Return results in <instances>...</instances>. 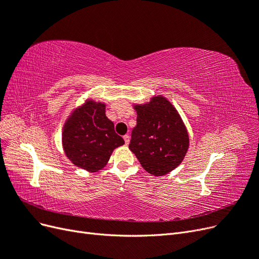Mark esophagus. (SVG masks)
Wrapping results in <instances>:
<instances>
[{
  "label": "esophagus",
  "mask_w": 259,
  "mask_h": 259,
  "mask_svg": "<svg viewBox=\"0 0 259 259\" xmlns=\"http://www.w3.org/2000/svg\"><path fill=\"white\" fill-rule=\"evenodd\" d=\"M123 138H124V142H125V144H128L130 143V135L128 134H126V135H124L123 136Z\"/></svg>",
  "instance_id": "obj_1"
}]
</instances>
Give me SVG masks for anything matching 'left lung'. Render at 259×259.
Segmentation results:
<instances>
[{
  "mask_svg": "<svg viewBox=\"0 0 259 259\" xmlns=\"http://www.w3.org/2000/svg\"><path fill=\"white\" fill-rule=\"evenodd\" d=\"M137 124L132 130L130 149L142 166L154 176L177 167L189 147V137L176 109L161 96L136 106Z\"/></svg>",
  "mask_w": 259,
  "mask_h": 259,
  "instance_id": "left-lung-1",
  "label": "left lung"
}]
</instances>
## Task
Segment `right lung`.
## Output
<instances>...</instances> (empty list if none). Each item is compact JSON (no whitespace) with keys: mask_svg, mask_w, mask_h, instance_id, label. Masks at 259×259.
Returning <instances> with one entry per match:
<instances>
[{"mask_svg":"<svg viewBox=\"0 0 259 259\" xmlns=\"http://www.w3.org/2000/svg\"><path fill=\"white\" fill-rule=\"evenodd\" d=\"M62 144L74 165L95 171L104 167L113 149L124 139L114 131V124L105 114V105L89 101L76 109L67 121Z\"/></svg>","mask_w":259,"mask_h":259,"instance_id":"obj_1","label":"right lung"}]
</instances>
